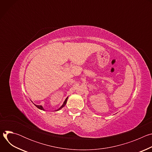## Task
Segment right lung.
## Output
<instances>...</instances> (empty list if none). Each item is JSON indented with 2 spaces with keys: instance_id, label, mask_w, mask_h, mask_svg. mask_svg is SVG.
Instances as JSON below:
<instances>
[{
  "instance_id": "add662e5",
  "label": "right lung",
  "mask_w": 152,
  "mask_h": 152,
  "mask_svg": "<svg viewBox=\"0 0 152 152\" xmlns=\"http://www.w3.org/2000/svg\"><path fill=\"white\" fill-rule=\"evenodd\" d=\"M67 99H68V97H67V98H66V99L65 100V101H64V102L63 104H62V106L59 108L58 110H57L56 111H59V110H61V108H62L66 104V103H67ZM35 106L36 107H37L38 108V109H39V110H45L44 109H43V107H42V106L41 105H37V104H35Z\"/></svg>"
}]
</instances>
